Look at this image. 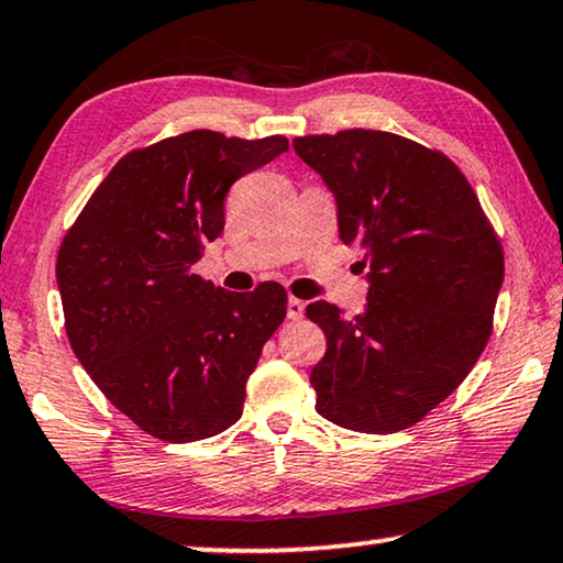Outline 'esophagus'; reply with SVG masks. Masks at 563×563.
Instances as JSON below:
<instances>
[{"instance_id": "obj_1", "label": "esophagus", "mask_w": 563, "mask_h": 563, "mask_svg": "<svg viewBox=\"0 0 563 563\" xmlns=\"http://www.w3.org/2000/svg\"><path fill=\"white\" fill-rule=\"evenodd\" d=\"M303 310H306L303 300H298V298L288 300V318H290V321H298V318H303Z\"/></svg>"}]
</instances>
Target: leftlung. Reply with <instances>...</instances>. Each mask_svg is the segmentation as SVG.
Returning a JSON list of instances; mask_svg holds the SVG:
<instances>
[{
	"label": "left lung",
	"instance_id": "obj_1",
	"mask_svg": "<svg viewBox=\"0 0 563 563\" xmlns=\"http://www.w3.org/2000/svg\"><path fill=\"white\" fill-rule=\"evenodd\" d=\"M292 148L333 191L341 240L368 265L364 313L306 308L325 333L310 372L318 415L368 434L407 430L463 384L490 339L498 234L442 151L366 129L298 136Z\"/></svg>",
	"mask_w": 563,
	"mask_h": 563
}]
</instances>
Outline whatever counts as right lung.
Listing matches in <instances>:
<instances>
[{
  "label": "right lung",
  "mask_w": 563,
  "mask_h": 563,
  "mask_svg": "<svg viewBox=\"0 0 563 563\" xmlns=\"http://www.w3.org/2000/svg\"><path fill=\"white\" fill-rule=\"evenodd\" d=\"M288 139L189 131L129 151L57 253L65 331L108 401L164 442L214 438L242 417L245 384L278 331L288 292H230L191 273L224 230L240 176Z\"/></svg>",
  "instance_id": "add662e5"
}]
</instances>
